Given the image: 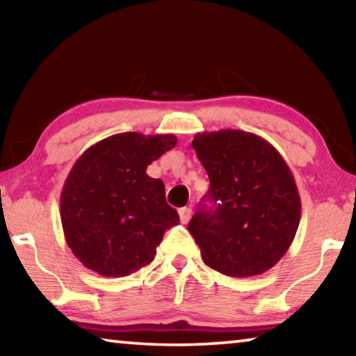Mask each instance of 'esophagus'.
<instances>
[{
  "label": "esophagus",
  "mask_w": 356,
  "mask_h": 356,
  "mask_svg": "<svg viewBox=\"0 0 356 356\" xmlns=\"http://www.w3.org/2000/svg\"><path fill=\"white\" fill-rule=\"evenodd\" d=\"M191 207H182L179 210V216H180V222H184V225H186V222L190 221L191 218Z\"/></svg>",
  "instance_id": "esophagus-1"
}]
</instances>
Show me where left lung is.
Masks as SVG:
<instances>
[{
    "mask_svg": "<svg viewBox=\"0 0 356 356\" xmlns=\"http://www.w3.org/2000/svg\"><path fill=\"white\" fill-rule=\"evenodd\" d=\"M191 144L210 180L212 206L202 204L188 225L204 262L234 278L267 272L300 225V195L286 160L243 130L204 131Z\"/></svg>",
    "mask_w": 356,
    "mask_h": 356,
    "instance_id": "8db88e82",
    "label": "left lung"
}]
</instances>
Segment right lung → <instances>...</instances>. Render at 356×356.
Segmentation results:
<instances>
[{
	"mask_svg": "<svg viewBox=\"0 0 356 356\" xmlns=\"http://www.w3.org/2000/svg\"><path fill=\"white\" fill-rule=\"evenodd\" d=\"M177 144L174 135L118 134L84 150L61 191L69 248L84 267L108 278L129 276L155 257L179 215L147 166Z\"/></svg>",
	"mask_w": 356,
	"mask_h": 356,
	"instance_id": "add662e5",
	"label": "right lung"
}]
</instances>
